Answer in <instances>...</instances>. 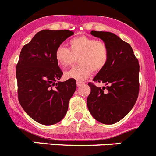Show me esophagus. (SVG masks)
Returning <instances> with one entry per match:
<instances>
[{
    "instance_id": "34e87169",
    "label": "esophagus",
    "mask_w": 156,
    "mask_h": 156,
    "mask_svg": "<svg viewBox=\"0 0 156 156\" xmlns=\"http://www.w3.org/2000/svg\"><path fill=\"white\" fill-rule=\"evenodd\" d=\"M76 84H77V86H78V87H79V86H81V84H84V82H83V81H77Z\"/></svg>"
}]
</instances>
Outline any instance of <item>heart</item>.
Wrapping results in <instances>:
<instances>
[{
	"label": "heart",
	"instance_id": "b5f03b06",
	"mask_svg": "<svg viewBox=\"0 0 156 156\" xmlns=\"http://www.w3.org/2000/svg\"><path fill=\"white\" fill-rule=\"evenodd\" d=\"M69 49L60 44L56 48L54 56L60 66L72 65L78 57L79 65L66 72V78L84 81L92 72L103 70L108 60V49L106 44L97 39L79 36L69 41Z\"/></svg>",
	"mask_w": 156,
	"mask_h": 156
}]
</instances>
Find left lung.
<instances>
[{"label": "left lung", "mask_w": 156, "mask_h": 156, "mask_svg": "<svg viewBox=\"0 0 156 156\" xmlns=\"http://www.w3.org/2000/svg\"><path fill=\"white\" fill-rule=\"evenodd\" d=\"M108 49V60L103 70L93 79L106 87H97L89 82L90 94L87 105L93 117L105 125L122 120L134 106L139 95L140 66L133 49L127 42L108 31H91Z\"/></svg>", "instance_id": "8db88e82"}]
</instances>
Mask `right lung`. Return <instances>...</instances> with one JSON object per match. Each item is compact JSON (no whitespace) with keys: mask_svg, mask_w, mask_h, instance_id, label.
Listing matches in <instances>:
<instances>
[{"mask_svg":"<svg viewBox=\"0 0 156 156\" xmlns=\"http://www.w3.org/2000/svg\"><path fill=\"white\" fill-rule=\"evenodd\" d=\"M74 34L69 30L38 31L23 46L16 65L18 99L26 113L38 123L52 125L66 115L76 81L62 75L54 56L56 48Z\"/></svg>","mask_w":156,"mask_h":156,"instance_id":"right-lung-1","label":"right lung"}]
</instances>
